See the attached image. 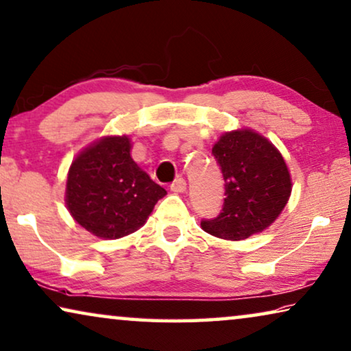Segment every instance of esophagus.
Listing matches in <instances>:
<instances>
[{"instance_id":"1","label":"esophagus","mask_w":351,"mask_h":351,"mask_svg":"<svg viewBox=\"0 0 351 351\" xmlns=\"http://www.w3.org/2000/svg\"><path fill=\"white\" fill-rule=\"evenodd\" d=\"M186 187H187L186 180H182V178H178V180L173 182V184L170 186V189L173 191L175 193H182V192L186 191Z\"/></svg>"}]
</instances>
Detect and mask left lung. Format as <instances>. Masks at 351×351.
Wrapping results in <instances>:
<instances>
[{
  "label": "left lung",
  "instance_id": "left-lung-1",
  "mask_svg": "<svg viewBox=\"0 0 351 351\" xmlns=\"http://www.w3.org/2000/svg\"><path fill=\"white\" fill-rule=\"evenodd\" d=\"M213 154L226 180L222 213L202 228L216 238L241 241L273 223L291 195V176L280 151L263 135L241 128L222 134Z\"/></svg>",
  "mask_w": 351,
  "mask_h": 351
}]
</instances>
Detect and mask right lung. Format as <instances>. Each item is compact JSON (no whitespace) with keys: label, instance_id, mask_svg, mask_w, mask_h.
Returning <instances> with one entry per match:
<instances>
[{"label":"right lung","instance_id":"add662e5","mask_svg":"<svg viewBox=\"0 0 351 351\" xmlns=\"http://www.w3.org/2000/svg\"><path fill=\"white\" fill-rule=\"evenodd\" d=\"M130 149L129 135H106L82 149L67 171V211L101 239L137 232L167 195L132 159Z\"/></svg>","mask_w":351,"mask_h":351}]
</instances>
